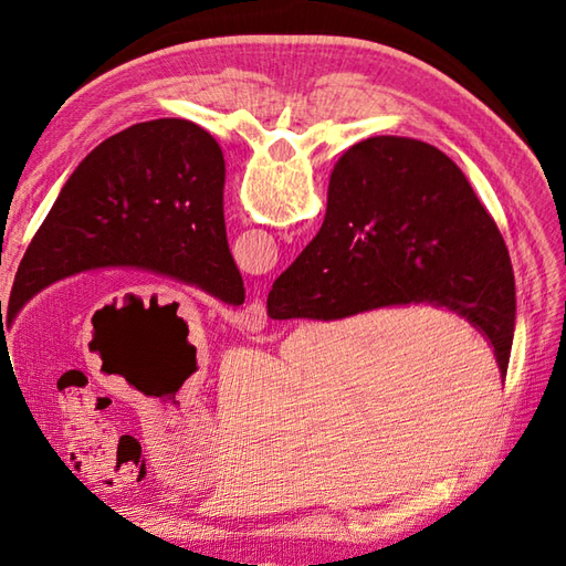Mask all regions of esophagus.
<instances>
[{"label":"esophagus","instance_id":"34e87169","mask_svg":"<svg viewBox=\"0 0 566 566\" xmlns=\"http://www.w3.org/2000/svg\"><path fill=\"white\" fill-rule=\"evenodd\" d=\"M238 323H241V328L243 331H248V333H260V331H264V325H266V310H264V304L260 302V300H254V302H250L245 310L238 314Z\"/></svg>","mask_w":566,"mask_h":566}]
</instances>
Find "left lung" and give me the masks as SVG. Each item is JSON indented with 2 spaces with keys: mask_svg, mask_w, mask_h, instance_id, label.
<instances>
[{
  "mask_svg": "<svg viewBox=\"0 0 566 566\" xmlns=\"http://www.w3.org/2000/svg\"><path fill=\"white\" fill-rule=\"evenodd\" d=\"M224 179L214 136L188 119H150L98 144L28 245L9 321L44 287L98 269L158 273L241 306L245 287L227 243Z\"/></svg>",
  "mask_w": 566,
  "mask_h": 566,
  "instance_id": "8db88e82",
  "label": "left lung"
}]
</instances>
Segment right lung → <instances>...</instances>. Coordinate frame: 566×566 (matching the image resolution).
<instances>
[{
    "mask_svg": "<svg viewBox=\"0 0 566 566\" xmlns=\"http://www.w3.org/2000/svg\"><path fill=\"white\" fill-rule=\"evenodd\" d=\"M406 304L465 318L505 378L515 276L499 227L439 148L373 136L335 163L323 227L273 283L266 310L337 321Z\"/></svg>",
    "mask_w": 566,
    "mask_h": 566,
    "instance_id": "add662e5",
    "label": "right lung"
}]
</instances>
